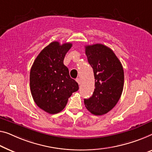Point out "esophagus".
Wrapping results in <instances>:
<instances>
[{
    "instance_id": "1",
    "label": "esophagus",
    "mask_w": 152,
    "mask_h": 152,
    "mask_svg": "<svg viewBox=\"0 0 152 152\" xmlns=\"http://www.w3.org/2000/svg\"><path fill=\"white\" fill-rule=\"evenodd\" d=\"M76 82L78 83V85H80V78H76Z\"/></svg>"
}]
</instances>
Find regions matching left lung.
I'll use <instances>...</instances> for the list:
<instances>
[{
    "mask_svg": "<svg viewBox=\"0 0 152 152\" xmlns=\"http://www.w3.org/2000/svg\"><path fill=\"white\" fill-rule=\"evenodd\" d=\"M85 53L94 69L96 88L92 96L84 99V103L92 114H106L115 107L121 96L124 83L123 67L112 50L103 44L86 46Z\"/></svg>",
    "mask_w": 152,
    "mask_h": 152,
    "instance_id": "left-lung-1",
    "label": "left lung"
}]
</instances>
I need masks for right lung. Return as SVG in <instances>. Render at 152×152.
<instances>
[{"label":"right lung","mask_w":152,"mask_h":152,"mask_svg":"<svg viewBox=\"0 0 152 152\" xmlns=\"http://www.w3.org/2000/svg\"><path fill=\"white\" fill-rule=\"evenodd\" d=\"M72 44L51 42L38 54L31 67L30 88L32 97L41 109L56 114L64 109L78 85L70 78L63 64L65 56Z\"/></svg>","instance_id":"obj_1"}]
</instances>
